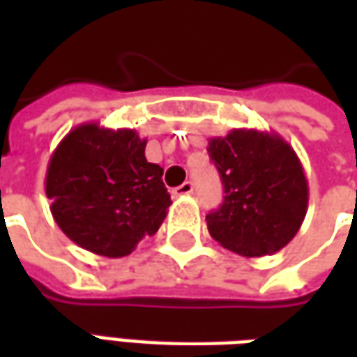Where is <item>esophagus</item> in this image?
<instances>
[{"label":"esophagus","instance_id":"1","mask_svg":"<svg viewBox=\"0 0 357 357\" xmlns=\"http://www.w3.org/2000/svg\"><path fill=\"white\" fill-rule=\"evenodd\" d=\"M195 191V185L191 181H185V183H181L179 187L174 189V195H178V197H185V195H191Z\"/></svg>","mask_w":357,"mask_h":357}]
</instances>
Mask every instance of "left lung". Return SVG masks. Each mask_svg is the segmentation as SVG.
Here are the masks:
<instances>
[{"label": "left lung", "instance_id": "8db88e82", "mask_svg": "<svg viewBox=\"0 0 357 357\" xmlns=\"http://www.w3.org/2000/svg\"><path fill=\"white\" fill-rule=\"evenodd\" d=\"M208 155L225 193L206 216L210 235L247 258L289 245L307 210V179L294 149L273 132L239 128L208 139Z\"/></svg>", "mask_w": 357, "mask_h": 357}]
</instances>
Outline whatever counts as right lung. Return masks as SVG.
<instances>
[{"mask_svg":"<svg viewBox=\"0 0 357 357\" xmlns=\"http://www.w3.org/2000/svg\"><path fill=\"white\" fill-rule=\"evenodd\" d=\"M145 145L135 130L88 122L53 151L45 195L57 225L78 247L122 258L162 225L172 201L164 170L147 162Z\"/></svg>","mask_w":357,"mask_h":357,"instance_id":"add662e5","label":"right lung"}]
</instances>
